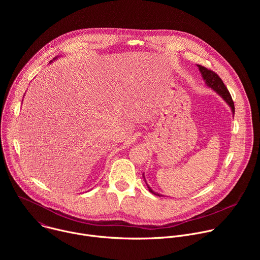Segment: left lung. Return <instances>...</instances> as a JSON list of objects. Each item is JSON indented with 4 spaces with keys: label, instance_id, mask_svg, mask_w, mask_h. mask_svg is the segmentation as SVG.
I'll return each mask as SVG.
<instances>
[{
    "label": "left lung",
    "instance_id": "obj_1",
    "mask_svg": "<svg viewBox=\"0 0 260 260\" xmlns=\"http://www.w3.org/2000/svg\"><path fill=\"white\" fill-rule=\"evenodd\" d=\"M198 67H199V69H200V71H201V73H202L203 78L206 80L207 85L210 86L212 89H214L219 95H221L222 98H223V100H224V101L230 105V107L232 108V111H233V113H234V115H235V104H234V101H233V99H232V95H231L229 89L226 88V86L224 85L223 81H222L221 78L218 76V74L215 73V72L212 71V70L207 69L206 67L201 66V64H198ZM147 186H148V184H147ZM148 188H149V191H150L151 193L160 197L158 193L154 192L149 186H148Z\"/></svg>",
    "mask_w": 260,
    "mask_h": 260
}]
</instances>
